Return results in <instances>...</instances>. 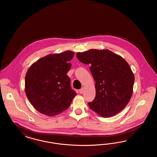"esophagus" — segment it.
<instances>
[{"instance_id":"esophagus-1","label":"esophagus","mask_w":157,"mask_h":157,"mask_svg":"<svg viewBox=\"0 0 157 157\" xmlns=\"http://www.w3.org/2000/svg\"><path fill=\"white\" fill-rule=\"evenodd\" d=\"M79 91V93H80V94H83V92H84V89H83V88H82L81 89H80Z\"/></svg>"}]
</instances>
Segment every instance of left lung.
Returning a JSON list of instances; mask_svg holds the SVG:
<instances>
[{
  "mask_svg": "<svg viewBox=\"0 0 157 157\" xmlns=\"http://www.w3.org/2000/svg\"><path fill=\"white\" fill-rule=\"evenodd\" d=\"M76 57L90 65L95 83L96 96L90 108L100 116L109 118L121 111L133 93L135 76L127 61L108 49H90L78 52Z\"/></svg>",
  "mask_w": 157,
  "mask_h": 157,
  "instance_id": "8db88e82",
  "label": "left lung"
}]
</instances>
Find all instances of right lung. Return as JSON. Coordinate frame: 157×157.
Instances as JSON below:
<instances>
[{
    "label": "right lung",
    "instance_id": "obj_1",
    "mask_svg": "<svg viewBox=\"0 0 157 157\" xmlns=\"http://www.w3.org/2000/svg\"><path fill=\"white\" fill-rule=\"evenodd\" d=\"M74 54L71 51L49 54L28 69L25 76V94L40 113L49 117L58 115L67 109L76 95L67 75L71 67L69 62Z\"/></svg>",
    "mask_w": 157,
    "mask_h": 157
}]
</instances>
